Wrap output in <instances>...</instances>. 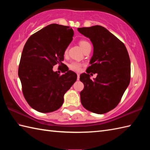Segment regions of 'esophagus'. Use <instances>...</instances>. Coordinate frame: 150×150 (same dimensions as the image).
Listing matches in <instances>:
<instances>
[{
	"mask_svg": "<svg viewBox=\"0 0 150 150\" xmlns=\"http://www.w3.org/2000/svg\"><path fill=\"white\" fill-rule=\"evenodd\" d=\"M79 78H80V75H79V73H77V80L78 81L79 80Z\"/></svg>",
	"mask_w": 150,
	"mask_h": 150,
	"instance_id": "esophagus-1",
	"label": "esophagus"
}]
</instances>
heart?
Segmentation results:
<instances>
[{
  "label": "heart",
  "instance_id": "obj_1",
  "mask_svg": "<svg viewBox=\"0 0 150 150\" xmlns=\"http://www.w3.org/2000/svg\"><path fill=\"white\" fill-rule=\"evenodd\" d=\"M79 45H80L81 47L82 50H84L86 47L90 45V44L89 43L87 40H81L79 42ZM68 52V48H66L65 50V53H67ZM69 68L74 71H79L81 70V68L82 67V64L81 63L77 62H72L69 64Z\"/></svg>",
  "mask_w": 150,
  "mask_h": 150
}]
</instances>
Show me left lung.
<instances>
[{"label": "left lung", "instance_id": "8db88e82", "mask_svg": "<svg viewBox=\"0 0 150 150\" xmlns=\"http://www.w3.org/2000/svg\"><path fill=\"white\" fill-rule=\"evenodd\" d=\"M77 30L93 46L91 66L87 73L80 75L84 85L80 93L82 105L91 112L107 113L117 106L129 84L131 63L128 51L123 42L103 26ZM91 72L98 74L94 81L90 79Z\"/></svg>", "mask_w": 150, "mask_h": 150}]
</instances>
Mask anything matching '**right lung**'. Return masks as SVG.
<instances>
[{"mask_svg":"<svg viewBox=\"0 0 150 150\" xmlns=\"http://www.w3.org/2000/svg\"><path fill=\"white\" fill-rule=\"evenodd\" d=\"M73 35L69 26L52 24L33 34L25 44L18 74L25 99L39 112H52L61 107L64 95L77 80V74L70 70L62 75L53 70L57 64H64L65 50Z\"/></svg>","mask_w":150,"mask_h":150,"instance_id":"add662e5","label":"right lung"}]
</instances>
